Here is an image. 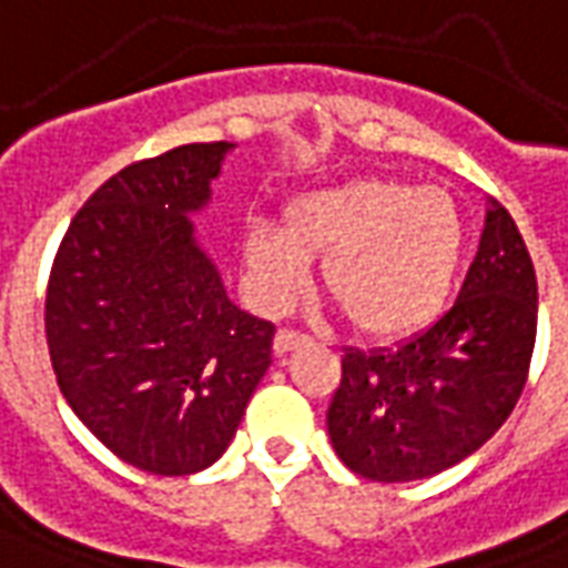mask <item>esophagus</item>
I'll list each match as a JSON object with an SVG mask.
<instances>
[{
    "mask_svg": "<svg viewBox=\"0 0 568 568\" xmlns=\"http://www.w3.org/2000/svg\"><path fill=\"white\" fill-rule=\"evenodd\" d=\"M306 343H310L306 334L283 327V331H276V337H273V352H276V355H288V352H295V348L306 346Z\"/></svg>",
    "mask_w": 568,
    "mask_h": 568,
    "instance_id": "esophagus-1",
    "label": "esophagus"
}]
</instances>
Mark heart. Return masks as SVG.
<instances>
[{
  "label": "heart",
  "instance_id": "obj_1",
  "mask_svg": "<svg viewBox=\"0 0 568 568\" xmlns=\"http://www.w3.org/2000/svg\"><path fill=\"white\" fill-rule=\"evenodd\" d=\"M457 201L434 186L364 178L301 192L283 225L243 231V267L255 301L285 310L304 288L310 255H325L322 285L361 334L409 337L448 304L464 262Z\"/></svg>",
  "mask_w": 568,
  "mask_h": 568
}]
</instances>
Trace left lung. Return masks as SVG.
<instances>
[{
    "mask_svg": "<svg viewBox=\"0 0 568 568\" xmlns=\"http://www.w3.org/2000/svg\"><path fill=\"white\" fill-rule=\"evenodd\" d=\"M536 316L530 252L508 210L487 199L478 252L455 306L394 348H346L327 406L339 460L369 481L400 485L478 452L524 390Z\"/></svg>",
    "mask_w": 568,
    "mask_h": 568,
    "instance_id": "obj_1",
    "label": "left lung"
}]
</instances>
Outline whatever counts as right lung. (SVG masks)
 <instances>
[{
	"label": "right lung",
	"mask_w": 568,
	"mask_h": 568,
	"mask_svg": "<svg viewBox=\"0 0 568 568\" xmlns=\"http://www.w3.org/2000/svg\"><path fill=\"white\" fill-rule=\"evenodd\" d=\"M231 150L174 146L113 174L50 271L44 327L62 397L104 448L153 476L216 464L271 367L273 325L231 301L192 222Z\"/></svg>",
	"instance_id": "right-lung-1"
}]
</instances>
